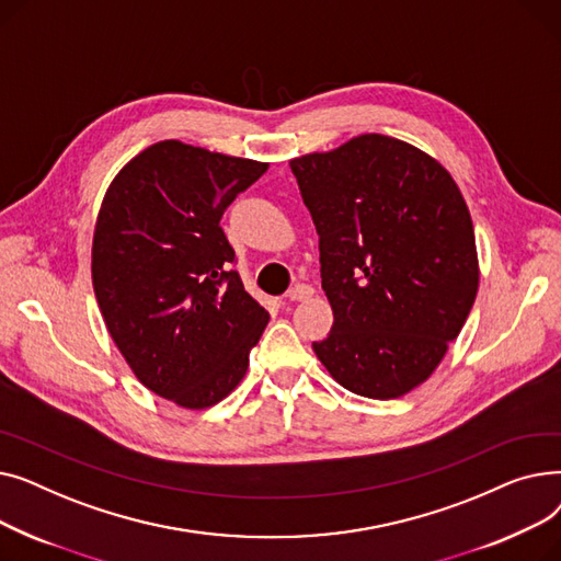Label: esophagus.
<instances>
[{"instance_id":"obj_1","label":"esophagus","mask_w":561,"mask_h":561,"mask_svg":"<svg viewBox=\"0 0 561 561\" xmlns=\"http://www.w3.org/2000/svg\"><path fill=\"white\" fill-rule=\"evenodd\" d=\"M313 286L309 284H296L290 290H288V300L290 302H302V300H309L313 296Z\"/></svg>"}]
</instances>
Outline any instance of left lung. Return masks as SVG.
Instances as JSON below:
<instances>
[{
	"mask_svg": "<svg viewBox=\"0 0 561 561\" xmlns=\"http://www.w3.org/2000/svg\"><path fill=\"white\" fill-rule=\"evenodd\" d=\"M320 236L334 325L313 343L347 391L391 400L434 373L473 309L478 250L450 172L404 140L364 134L290 161Z\"/></svg>",
	"mask_w": 561,
	"mask_h": 561,
	"instance_id": "left-lung-1",
	"label": "left lung"
}]
</instances>
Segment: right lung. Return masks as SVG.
Masks as SVG:
<instances>
[{"label": "right lung", "instance_id": "1", "mask_svg": "<svg viewBox=\"0 0 561 561\" xmlns=\"http://www.w3.org/2000/svg\"><path fill=\"white\" fill-rule=\"evenodd\" d=\"M268 163L161 140L111 182L93 236L106 330L152 393L206 409L243 379L268 311L231 271L220 218Z\"/></svg>", "mask_w": 561, "mask_h": 561}]
</instances>
